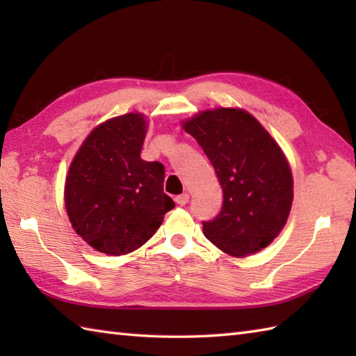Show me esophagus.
<instances>
[{
  "label": "esophagus",
  "mask_w": 356,
  "mask_h": 356,
  "mask_svg": "<svg viewBox=\"0 0 356 356\" xmlns=\"http://www.w3.org/2000/svg\"><path fill=\"white\" fill-rule=\"evenodd\" d=\"M174 200H176L177 205L184 207V205H186L188 200H190V195H188L186 193L185 194H180V195H176V199H174Z\"/></svg>",
  "instance_id": "34e87169"
}]
</instances>
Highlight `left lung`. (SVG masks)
I'll list each match as a JSON object with an SVG mask.
<instances>
[{
  "label": "left lung",
  "instance_id": "1",
  "mask_svg": "<svg viewBox=\"0 0 356 356\" xmlns=\"http://www.w3.org/2000/svg\"><path fill=\"white\" fill-rule=\"evenodd\" d=\"M213 163L223 205L203 234L223 252H259L286 225L293 191L282 149L249 113L236 108L203 111L184 124Z\"/></svg>",
  "mask_w": 356,
  "mask_h": 356
}]
</instances>
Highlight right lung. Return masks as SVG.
<instances>
[{"label":"right lung","mask_w":356,"mask_h":356,"mask_svg":"<svg viewBox=\"0 0 356 356\" xmlns=\"http://www.w3.org/2000/svg\"><path fill=\"white\" fill-rule=\"evenodd\" d=\"M145 133L138 113L107 120L82 143L67 174V214L74 231L99 252L134 251L174 208L163 193V165L140 159Z\"/></svg>","instance_id":"obj_1"}]
</instances>
